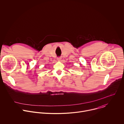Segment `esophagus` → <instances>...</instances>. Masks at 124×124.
<instances>
[{
  "mask_svg": "<svg viewBox=\"0 0 124 124\" xmlns=\"http://www.w3.org/2000/svg\"><path fill=\"white\" fill-rule=\"evenodd\" d=\"M57 60H58V61H61V60L62 59V58H61V57H57Z\"/></svg>",
  "mask_w": 124,
  "mask_h": 124,
  "instance_id": "34e87169",
  "label": "esophagus"
}]
</instances>
